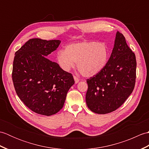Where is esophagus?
Returning a JSON list of instances; mask_svg holds the SVG:
<instances>
[{
    "instance_id": "esophagus-1",
    "label": "esophagus",
    "mask_w": 149,
    "mask_h": 149,
    "mask_svg": "<svg viewBox=\"0 0 149 149\" xmlns=\"http://www.w3.org/2000/svg\"><path fill=\"white\" fill-rule=\"evenodd\" d=\"M74 79L75 84H77L79 83V79H78L76 76H74Z\"/></svg>"
}]
</instances>
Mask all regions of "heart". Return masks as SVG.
Returning <instances> with one entry per match:
<instances>
[{"label": "heart", "instance_id": "heart-1", "mask_svg": "<svg viewBox=\"0 0 149 149\" xmlns=\"http://www.w3.org/2000/svg\"><path fill=\"white\" fill-rule=\"evenodd\" d=\"M109 58V50L104 43L88 41L66 45L64 50L57 54V61L60 67L68 72L77 66L84 77H91L105 68Z\"/></svg>", "mask_w": 149, "mask_h": 149}]
</instances>
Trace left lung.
<instances>
[{"instance_id": "8db88e82", "label": "left lung", "mask_w": 149, "mask_h": 149, "mask_svg": "<svg viewBox=\"0 0 149 149\" xmlns=\"http://www.w3.org/2000/svg\"><path fill=\"white\" fill-rule=\"evenodd\" d=\"M136 61L125 37L117 31L115 44L102 71L87 79L86 104L91 111L106 114L124 103L134 90Z\"/></svg>"}]
</instances>
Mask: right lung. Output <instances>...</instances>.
<instances>
[{"label": "right lung", "instance_id": "right-lung-1", "mask_svg": "<svg viewBox=\"0 0 149 149\" xmlns=\"http://www.w3.org/2000/svg\"><path fill=\"white\" fill-rule=\"evenodd\" d=\"M60 43L33 38L15 52L12 79L16 93L25 105L40 115L50 116L59 111L75 83L71 74L46 58Z\"/></svg>", "mask_w": 149, "mask_h": 149}]
</instances>
